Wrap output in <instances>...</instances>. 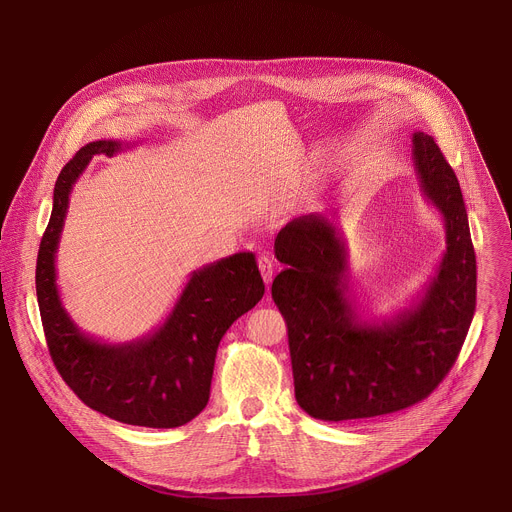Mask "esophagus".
Wrapping results in <instances>:
<instances>
[{"label":"esophagus","instance_id":"esophagus-1","mask_svg":"<svg viewBox=\"0 0 512 512\" xmlns=\"http://www.w3.org/2000/svg\"><path fill=\"white\" fill-rule=\"evenodd\" d=\"M257 265H259V271H261L263 281L269 285L271 279H273V273H275V261H273V257L261 255V257L257 259Z\"/></svg>","mask_w":512,"mask_h":512}]
</instances>
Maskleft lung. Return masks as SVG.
<instances>
[{"label":"left lung","mask_w":512,"mask_h":512,"mask_svg":"<svg viewBox=\"0 0 512 512\" xmlns=\"http://www.w3.org/2000/svg\"><path fill=\"white\" fill-rule=\"evenodd\" d=\"M421 192L446 223V253L419 298L395 318L362 320L352 298L342 231L326 214L289 221L275 237L287 265L271 298L287 324L298 405L314 419L387 415L425 399L454 367L476 310V255L452 166L415 131Z\"/></svg>","instance_id":"1"}]
</instances>
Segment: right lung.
<instances>
[{"label":"right lung","mask_w":512,"mask_h":512,"mask_svg":"<svg viewBox=\"0 0 512 512\" xmlns=\"http://www.w3.org/2000/svg\"><path fill=\"white\" fill-rule=\"evenodd\" d=\"M129 148L87 143L58 174L52 214L36 261V296L54 367L91 409L129 425L180 427L208 403L218 344L265 294L253 253H235L190 273L166 322L123 344L101 342L72 322L56 285V251L70 192L93 156Z\"/></svg>","instance_id":"obj_1"}]
</instances>
